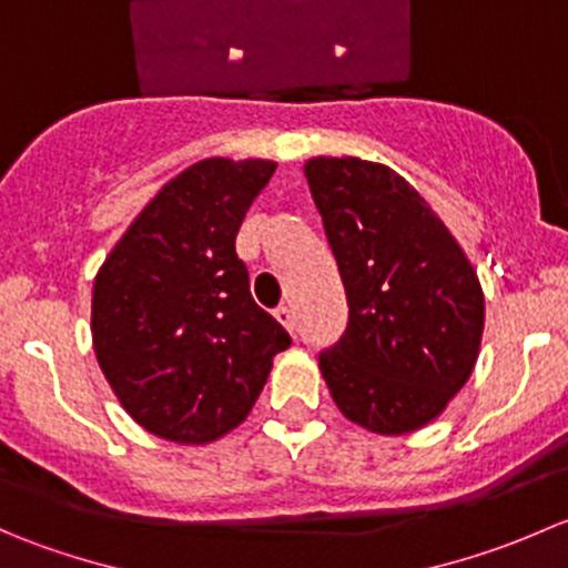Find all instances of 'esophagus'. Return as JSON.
I'll list each match as a JSON object with an SVG mask.
<instances>
[{"label": "esophagus", "instance_id": "34e87169", "mask_svg": "<svg viewBox=\"0 0 568 568\" xmlns=\"http://www.w3.org/2000/svg\"><path fill=\"white\" fill-rule=\"evenodd\" d=\"M274 316H277V321L285 326V329L296 332V316H294V311H291V307H280Z\"/></svg>", "mask_w": 568, "mask_h": 568}]
</instances>
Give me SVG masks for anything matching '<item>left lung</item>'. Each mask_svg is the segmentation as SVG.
Wrapping results in <instances>:
<instances>
[{"label": "left lung", "instance_id": "obj_1", "mask_svg": "<svg viewBox=\"0 0 568 568\" xmlns=\"http://www.w3.org/2000/svg\"><path fill=\"white\" fill-rule=\"evenodd\" d=\"M305 178L348 300L341 341L318 354L337 409L385 437L432 423L467 385L484 288L454 233L406 178L357 156H316Z\"/></svg>", "mask_w": 568, "mask_h": 568}]
</instances>
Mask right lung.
<instances>
[{"label": "right lung", "mask_w": 568, "mask_h": 568, "mask_svg": "<svg viewBox=\"0 0 568 568\" xmlns=\"http://www.w3.org/2000/svg\"><path fill=\"white\" fill-rule=\"evenodd\" d=\"M277 164L203 159L136 214L93 283L95 359L145 432L209 445L244 423L291 335L250 294L236 233Z\"/></svg>", "instance_id": "add662e5"}]
</instances>
